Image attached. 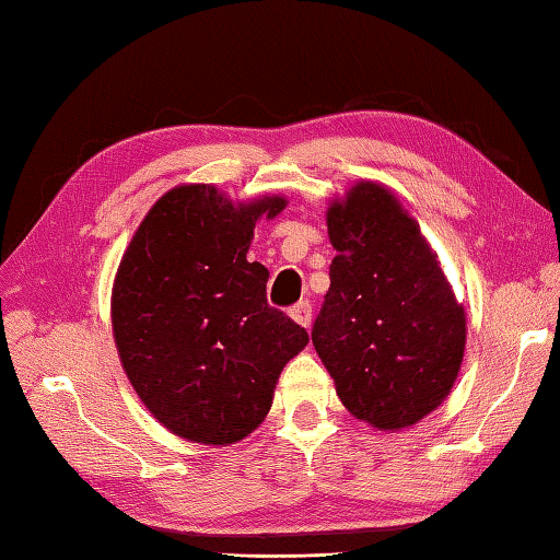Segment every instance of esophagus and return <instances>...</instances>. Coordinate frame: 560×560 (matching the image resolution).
Masks as SVG:
<instances>
[{
	"mask_svg": "<svg viewBox=\"0 0 560 560\" xmlns=\"http://www.w3.org/2000/svg\"><path fill=\"white\" fill-rule=\"evenodd\" d=\"M289 315L295 319V323H299L301 327H311V323H313V305H311V301H301V303H295L291 311H289Z\"/></svg>",
	"mask_w": 560,
	"mask_h": 560,
	"instance_id": "1",
	"label": "esophagus"
}]
</instances>
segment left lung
Returning <instances> with one entry per match:
<instances>
[{"mask_svg": "<svg viewBox=\"0 0 560 560\" xmlns=\"http://www.w3.org/2000/svg\"><path fill=\"white\" fill-rule=\"evenodd\" d=\"M337 249L313 347L355 419L401 431L455 385L467 319L438 257L399 199L355 183L327 209Z\"/></svg>", "mask_w": 560, "mask_h": 560, "instance_id": "obj_1", "label": "left lung"}]
</instances>
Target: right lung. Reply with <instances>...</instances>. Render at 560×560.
Segmentation results:
<instances>
[{"instance_id": "add662e5", "label": "right lung", "mask_w": 560, "mask_h": 560, "mask_svg": "<svg viewBox=\"0 0 560 560\" xmlns=\"http://www.w3.org/2000/svg\"><path fill=\"white\" fill-rule=\"evenodd\" d=\"M283 197L233 205L213 185H180L149 209L113 283V335L153 419L205 445L265 421L273 387L307 331L267 303L269 271L247 261L255 223Z\"/></svg>"}]
</instances>
